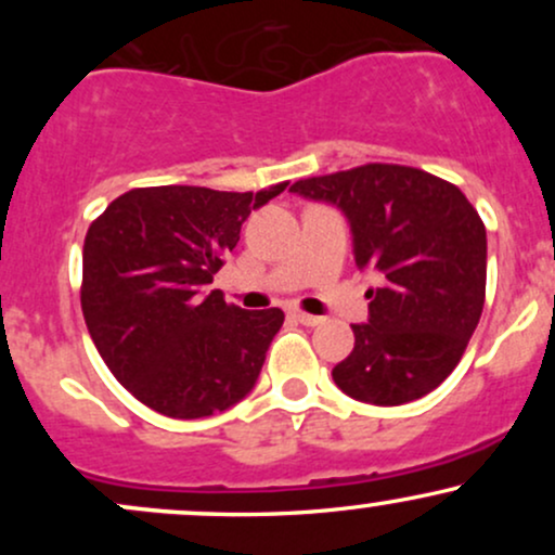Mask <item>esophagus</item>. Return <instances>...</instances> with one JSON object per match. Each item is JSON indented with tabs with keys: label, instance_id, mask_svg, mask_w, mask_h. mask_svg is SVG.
I'll return each mask as SVG.
<instances>
[{
	"label": "esophagus",
	"instance_id": "1",
	"mask_svg": "<svg viewBox=\"0 0 555 555\" xmlns=\"http://www.w3.org/2000/svg\"><path fill=\"white\" fill-rule=\"evenodd\" d=\"M289 315L295 318L297 323H302V326H321L323 323V318H318V315H310V313H302V310H289Z\"/></svg>",
	"mask_w": 555,
	"mask_h": 555
}]
</instances>
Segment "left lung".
I'll list each match as a JSON object with an SVG mask.
<instances>
[{"mask_svg": "<svg viewBox=\"0 0 555 555\" xmlns=\"http://www.w3.org/2000/svg\"><path fill=\"white\" fill-rule=\"evenodd\" d=\"M336 206L352 232L354 263L375 271L367 323L331 371L347 397L378 406L441 386L467 349L486 302V224L456 184L399 164L310 177L289 188Z\"/></svg>", "mask_w": 555, "mask_h": 555, "instance_id": "obj_1", "label": "left lung"}]
</instances>
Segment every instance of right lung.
Instances as JSON below:
<instances>
[{"label": "right lung", "instance_id": "add662e5", "mask_svg": "<svg viewBox=\"0 0 555 555\" xmlns=\"http://www.w3.org/2000/svg\"><path fill=\"white\" fill-rule=\"evenodd\" d=\"M284 188H138L112 201L88 229L86 326L114 378L145 406L197 420L253 391L284 313L227 305L211 282L247 216Z\"/></svg>", "mask_w": 555, "mask_h": 555}]
</instances>
